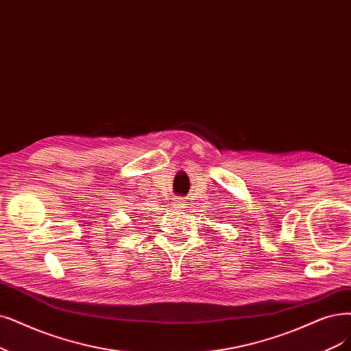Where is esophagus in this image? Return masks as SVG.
<instances>
[{
    "mask_svg": "<svg viewBox=\"0 0 351 351\" xmlns=\"http://www.w3.org/2000/svg\"><path fill=\"white\" fill-rule=\"evenodd\" d=\"M173 205L176 206V208H185V199L184 198H176L175 199V202H173Z\"/></svg>",
    "mask_w": 351,
    "mask_h": 351,
    "instance_id": "obj_1",
    "label": "esophagus"
}]
</instances>
